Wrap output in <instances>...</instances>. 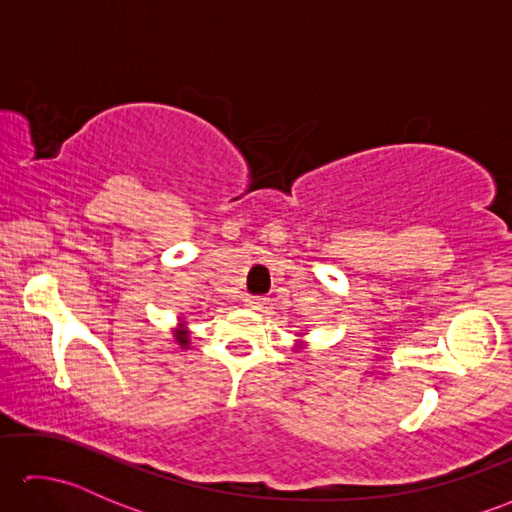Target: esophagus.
I'll list each match as a JSON object with an SVG mask.
<instances>
[{"instance_id": "obj_1", "label": "esophagus", "mask_w": 512, "mask_h": 512, "mask_svg": "<svg viewBox=\"0 0 512 512\" xmlns=\"http://www.w3.org/2000/svg\"><path fill=\"white\" fill-rule=\"evenodd\" d=\"M244 306L248 310H262L266 306V299L264 297H246L244 299Z\"/></svg>"}]
</instances>
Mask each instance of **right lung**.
I'll return each mask as SVG.
<instances>
[{"label": "right lung", "instance_id": "right-lung-1", "mask_svg": "<svg viewBox=\"0 0 512 512\" xmlns=\"http://www.w3.org/2000/svg\"><path fill=\"white\" fill-rule=\"evenodd\" d=\"M176 341L184 347V345H189V336H187V330H184V321L180 323V330H176Z\"/></svg>", "mask_w": 512, "mask_h": 512}]
</instances>
